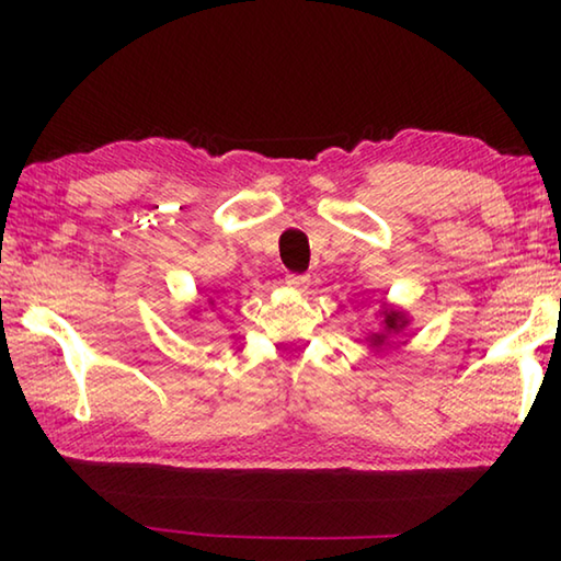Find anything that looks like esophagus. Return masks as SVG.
Here are the masks:
<instances>
[{"label": "esophagus", "mask_w": 561, "mask_h": 561, "mask_svg": "<svg viewBox=\"0 0 561 561\" xmlns=\"http://www.w3.org/2000/svg\"><path fill=\"white\" fill-rule=\"evenodd\" d=\"M287 284L297 291H307L309 289V277H307V274H289Z\"/></svg>", "instance_id": "esophagus-1"}]
</instances>
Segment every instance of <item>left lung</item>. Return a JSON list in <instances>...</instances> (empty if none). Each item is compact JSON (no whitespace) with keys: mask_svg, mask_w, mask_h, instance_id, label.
Here are the masks:
<instances>
[{"mask_svg":"<svg viewBox=\"0 0 561 561\" xmlns=\"http://www.w3.org/2000/svg\"><path fill=\"white\" fill-rule=\"evenodd\" d=\"M381 314H383V331H381V334H374V336H371V346H374V348H381V346L386 344V341H388V336L401 334V331L408 327V319H405L403 311H398V309H383Z\"/></svg>","mask_w":561,"mask_h":561,"instance_id":"obj_1","label":"left lung"}]
</instances>
